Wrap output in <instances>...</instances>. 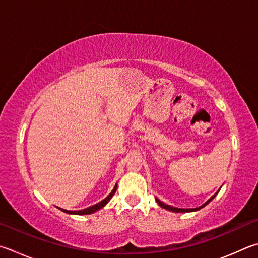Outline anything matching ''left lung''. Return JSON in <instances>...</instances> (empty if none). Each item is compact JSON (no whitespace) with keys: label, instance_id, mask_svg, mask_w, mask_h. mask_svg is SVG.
<instances>
[{"label":"left lung","instance_id":"8db88e82","mask_svg":"<svg viewBox=\"0 0 258 258\" xmlns=\"http://www.w3.org/2000/svg\"><path fill=\"white\" fill-rule=\"evenodd\" d=\"M219 193V190L217 191V193H215L212 198H211L210 200H208L207 202H205L203 205H201L200 208H196V209H178V208H174V207H170V205H168V204H165L163 202H161L160 200H158V199H156V201H157V203L160 205L161 208H163V209H166V210H168V211H171V212H193V211H198V210H200V209H202V208H204L205 205H208L211 201H212L214 198H215V195H217Z\"/></svg>","mask_w":258,"mask_h":258}]
</instances>
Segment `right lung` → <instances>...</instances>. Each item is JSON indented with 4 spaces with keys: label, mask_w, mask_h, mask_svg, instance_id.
I'll use <instances>...</instances> for the list:
<instances>
[{
    "label": "right lung",
    "mask_w": 258,
    "mask_h": 258,
    "mask_svg": "<svg viewBox=\"0 0 258 258\" xmlns=\"http://www.w3.org/2000/svg\"><path fill=\"white\" fill-rule=\"evenodd\" d=\"M116 189H117V184L115 185L114 189L111 190V193H110L108 196H107L106 199L102 200L101 202L97 203V204H95V205H92V207H89V208L84 209V210H79V211H69V210H64V209H60V210H62L63 212H65V213H69V214H78V215H82V214H90V213H93V212H96V211H98V210H100V209L104 208L105 205L109 202V200H110V199L113 198V196H114V194H115Z\"/></svg>",
    "instance_id": "obj_1"
}]
</instances>
